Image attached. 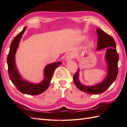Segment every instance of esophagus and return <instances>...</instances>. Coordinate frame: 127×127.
I'll return each mask as SVG.
<instances>
[{"instance_id":"obj_1","label":"esophagus","mask_w":127,"mask_h":127,"mask_svg":"<svg viewBox=\"0 0 127 127\" xmlns=\"http://www.w3.org/2000/svg\"><path fill=\"white\" fill-rule=\"evenodd\" d=\"M72 55L69 54H68L67 56H66V57L65 58V60L66 61H70V60H71V59H72Z\"/></svg>"}]
</instances>
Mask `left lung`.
Instances as JSON below:
<instances>
[{
  "instance_id": "left-lung-1",
  "label": "left lung",
  "mask_w": 127,
  "mask_h": 127,
  "mask_svg": "<svg viewBox=\"0 0 127 127\" xmlns=\"http://www.w3.org/2000/svg\"><path fill=\"white\" fill-rule=\"evenodd\" d=\"M98 35L97 50H99L106 47V60L108 64V74L101 83L92 86H87L81 84L78 79L79 69L74 74L73 78L76 86L82 91L89 94H100L108 89L115 80L118 73L119 55L116 50V43L114 38L103 32L101 29L96 30Z\"/></svg>"
}]
</instances>
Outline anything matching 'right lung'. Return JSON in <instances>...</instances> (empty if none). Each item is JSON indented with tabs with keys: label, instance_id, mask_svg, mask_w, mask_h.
<instances>
[{
	"label": "right lung",
	"instance_id": "add662e5",
	"mask_svg": "<svg viewBox=\"0 0 127 127\" xmlns=\"http://www.w3.org/2000/svg\"><path fill=\"white\" fill-rule=\"evenodd\" d=\"M26 28V27H25L23 30L15 36L11 42L7 58L8 72L9 78L19 91L27 95H36L43 93L48 88L55 69L61 65L62 63L58 62L47 65L44 70V79L40 83H31L22 79L15 66V54L18 47L19 42L22 34L24 33Z\"/></svg>",
	"mask_w": 127,
	"mask_h": 127
}]
</instances>
